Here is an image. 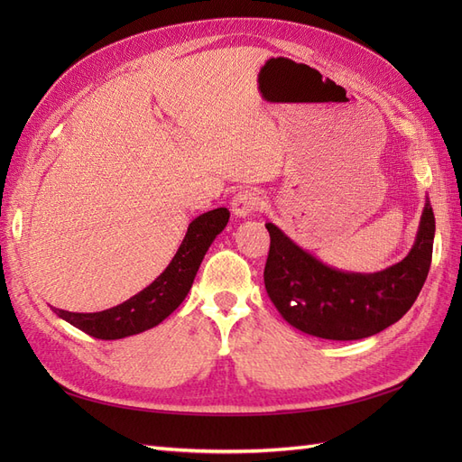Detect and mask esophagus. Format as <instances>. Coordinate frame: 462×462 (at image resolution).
Returning a JSON list of instances; mask_svg holds the SVG:
<instances>
[{"label": "esophagus", "instance_id": "1", "mask_svg": "<svg viewBox=\"0 0 462 462\" xmlns=\"http://www.w3.org/2000/svg\"><path fill=\"white\" fill-rule=\"evenodd\" d=\"M262 204H263L262 194L254 189H246V190H241L239 194H235L231 200V209L236 217H246L250 214L258 212Z\"/></svg>", "mask_w": 462, "mask_h": 462}]
</instances>
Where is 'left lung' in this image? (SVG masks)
<instances>
[{"mask_svg":"<svg viewBox=\"0 0 462 462\" xmlns=\"http://www.w3.org/2000/svg\"><path fill=\"white\" fill-rule=\"evenodd\" d=\"M270 254L263 268L268 297L292 328L321 339L355 341L395 324L411 310L430 272L436 217L426 200L411 253L375 273L339 272L265 223Z\"/></svg>","mask_w":462,"mask_h":462,"instance_id":"1","label":"left lung"}]
</instances>
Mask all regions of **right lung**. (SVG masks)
I'll list each match as a JSON object with an SVG mask.
<instances>
[{
	"label": "right lung",
	"mask_w": 462,
	"mask_h": 462,
	"mask_svg": "<svg viewBox=\"0 0 462 462\" xmlns=\"http://www.w3.org/2000/svg\"><path fill=\"white\" fill-rule=\"evenodd\" d=\"M227 221V208L209 209V212L192 219L183 243H180L177 254L163 270V273L156 277V282L150 283L138 295L125 300L123 304H117L109 310L90 314L67 312L60 309H53V312L80 331L106 341L129 337V335L143 333L162 324L189 295L204 254L208 253L216 236L226 229Z\"/></svg>",
	"instance_id": "obj_1"
}]
</instances>
